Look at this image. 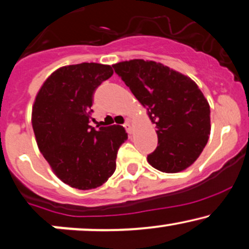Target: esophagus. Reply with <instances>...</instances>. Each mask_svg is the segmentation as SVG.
<instances>
[{"mask_svg": "<svg viewBox=\"0 0 249 249\" xmlns=\"http://www.w3.org/2000/svg\"><path fill=\"white\" fill-rule=\"evenodd\" d=\"M124 125L125 130H127V133H128V134H129V135L133 134V127H131V124H130V122H129V121L125 122V124H124Z\"/></svg>", "mask_w": 249, "mask_h": 249, "instance_id": "1", "label": "esophagus"}]
</instances>
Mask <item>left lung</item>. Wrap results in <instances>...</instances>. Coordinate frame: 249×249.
Returning a JSON list of instances; mask_svg holds the SVG:
<instances>
[{
    "label": "left lung",
    "instance_id": "8db88e82",
    "mask_svg": "<svg viewBox=\"0 0 249 249\" xmlns=\"http://www.w3.org/2000/svg\"><path fill=\"white\" fill-rule=\"evenodd\" d=\"M156 124L158 146L148 162L165 173L186 170L210 135V106L197 84L162 63L135 59L113 64Z\"/></svg>",
    "mask_w": 249,
    "mask_h": 249
}]
</instances>
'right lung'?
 Instances as JSON below:
<instances>
[{
    "mask_svg": "<svg viewBox=\"0 0 249 249\" xmlns=\"http://www.w3.org/2000/svg\"><path fill=\"white\" fill-rule=\"evenodd\" d=\"M113 75L100 63L64 66L48 76L32 107V127L40 152L64 183L88 190L114 173L116 153L128 134L121 125H90L93 92Z\"/></svg>",
    "mask_w": 249,
    "mask_h": 249,
    "instance_id": "obj_1",
    "label": "right lung"
}]
</instances>
